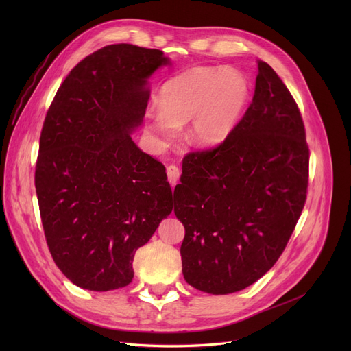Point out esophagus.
<instances>
[{"label":"esophagus","instance_id":"34e87169","mask_svg":"<svg viewBox=\"0 0 351 351\" xmlns=\"http://www.w3.org/2000/svg\"><path fill=\"white\" fill-rule=\"evenodd\" d=\"M166 175H168V180L171 183V186L173 188L176 183H178V180H179V176H180L178 166H175V165L168 166V169H166Z\"/></svg>","mask_w":351,"mask_h":351}]
</instances>
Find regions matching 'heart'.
Here are the masks:
<instances>
[{
    "instance_id": "obj_1",
    "label": "heart",
    "mask_w": 351,
    "mask_h": 351,
    "mask_svg": "<svg viewBox=\"0 0 351 351\" xmlns=\"http://www.w3.org/2000/svg\"><path fill=\"white\" fill-rule=\"evenodd\" d=\"M250 86L242 72L196 66L163 84L159 108H147L146 131L159 149L173 145L186 122V138L200 147L226 142L245 114Z\"/></svg>"
}]
</instances>
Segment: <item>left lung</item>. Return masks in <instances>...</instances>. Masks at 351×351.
<instances>
[{"mask_svg": "<svg viewBox=\"0 0 351 351\" xmlns=\"http://www.w3.org/2000/svg\"><path fill=\"white\" fill-rule=\"evenodd\" d=\"M254 95L233 135L183 159L175 215L186 283L229 294L259 280L303 210L308 147L300 110L273 68L257 61Z\"/></svg>", "mask_w": 351, "mask_h": 351, "instance_id": "8db88e82", "label": "left lung"}]
</instances>
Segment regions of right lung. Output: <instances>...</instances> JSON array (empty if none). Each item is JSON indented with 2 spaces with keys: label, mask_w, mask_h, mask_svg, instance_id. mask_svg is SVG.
<instances>
[{
  "label": "right lung",
  "mask_w": 351,
  "mask_h": 351,
  "mask_svg": "<svg viewBox=\"0 0 351 351\" xmlns=\"http://www.w3.org/2000/svg\"><path fill=\"white\" fill-rule=\"evenodd\" d=\"M171 64L159 49L104 47L69 72L48 109L36 197L52 259L78 287L131 283L136 249L173 209L165 166L131 136L143 122L151 77Z\"/></svg>",
  "instance_id": "right-lung-1"
}]
</instances>
